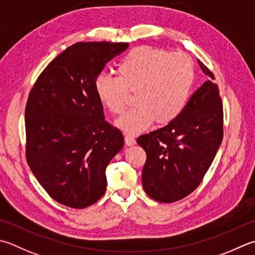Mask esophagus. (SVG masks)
Listing matches in <instances>:
<instances>
[{"mask_svg": "<svg viewBox=\"0 0 255 255\" xmlns=\"http://www.w3.org/2000/svg\"><path fill=\"white\" fill-rule=\"evenodd\" d=\"M125 143H126L127 146H133V144H136V140H134L133 137L127 134V136H125Z\"/></svg>", "mask_w": 255, "mask_h": 255, "instance_id": "obj_1", "label": "esophagus"}]
</instances>
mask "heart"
I'll use <instances>...</instances> for the list:
<instances>
[{"mask_svg":"<svg viewBox=\"0 0 255 255\" xmlns=\"http://www.w3.org/2000/svg\"><path fill=\"white\" fill-rule=\"evenodd\" d=\"M117 77L98 75L95 81L99 103L113 114H122L128 92H134L132 108L116 122L123 131L137 134L156 121L168 124L186 108L194 68L187 55L152 47H137L125 55L116 67Z\"/></svg>","mask_w":255,"mask_h":255,"instance_id":"heart-1","label":"heart"}]
</instances>
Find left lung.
Segmentation results:
<instances>
[{
	"label": "left lung",
	"mask_w": 255,
	"mask_h": 255,
	"mask_svg": "<svg viewBox=\"0 0 255 255\" xmlns=\"http://www.w3.org/2000/svg\"><path fill=\"white\" fill-rule=\"evenodd\" d=\"M209 81L194 93L179 116L138 137L147 153L143 190L153 200L171 203L196 189L211 166L223 138V107L213 74L198 61Z\"/></svg>",
	"instance_id": "left-lung-1"
}]
</instances>
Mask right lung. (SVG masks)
Here are the masks:
<instances>
[{
  "instance_id": "1",
  "label": "right lung",
  "mask_w": 255,
  "mask_h": 255,
  "mask_svg": "<svg viewBox=\"0 0 255 255\" xmlns=\"http://www.w3.org/2000/svg\"><path fill=\"white\" fill-rule=\"evenodd\" d=\"M128 43L79 42L49 63L25 108L26 159L55 201L92 206L106 191V168L124 147L121 130L105 122L95 81Z\"/></svg>"
}]
</instances>
